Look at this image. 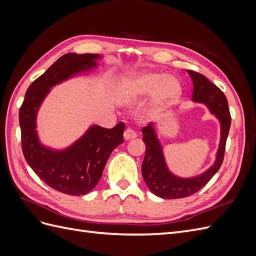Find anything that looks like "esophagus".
<instances>
[{
    "label": "esophagus",
    "mask_w": 256,
    "mask_h": 256,
    "mask_svg": "<svg viewBox=\"0 0 256 256\" xmlns=\"http://www.w3.org/2000/svg\"><path fill=\"white\" fill-rule=\"evenodd\" d=\"M124 138H125L126 141H129V140H131V138H136V134L134 132L132 129L128 128V129L125 130V132H124Z\"/></svg>",
    "instance_id": "1"
}]
</instances>
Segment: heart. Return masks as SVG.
<instances>
[{"instance_id":"obj_1","label":"heart","mask_w":256,"mask_h":256,"mask_svg":"<svg viewBox=\"0 0 256 256\" xmlns=\"http://www.w3.org/2000/svg\"><path fill=\"white\" fill-rule=\"evenodd\" d=\"M154 106L174 102L182 94V84L176 76L158 72H138L124 78L118 85V96L124 102H136L152 94Z\"/></svg>"}]
</instances>
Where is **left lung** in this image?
I'll return each mask as SVG.
<instances>
[{
	"label": "left lung",
	"instance_id": "obj_1",
	"mask_svg": "<svg viewBox=\"0 0 256 256\" xmlns=\"http://www.w3.org/2000/svg\"><path fill=\"white\" fill-rule=\"evenodd\" d=\"M188 74L193 82L192 102L205 104L220 122L219 148L216 150L214 164L204 173L191 178L178 177L170 171L166 166L164 150L154 128V124L144 127L142 134L146 150L142 164V175L150 190L162 198H182L194 194L202 189L218 172L226 152V138L230 127L228 99L223 92L205 76L192 70H188Z\"/></svg>",
	"mask_w": 256,
	"mask_h": 256
}]
</instances>
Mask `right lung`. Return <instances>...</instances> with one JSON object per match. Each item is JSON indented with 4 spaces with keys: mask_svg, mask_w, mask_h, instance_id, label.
<instances>
[{
    "mask_svg": "<svg viewBox=\"0 0 256 256\" xmlns=\"http://www.w3.org/2000/svg\"><path fill=\"white\" fill-rule=\"evenodd\" d=\"M99 54L67 53L30 85L19 112L22 152L28 166L49 187L69 196L86 194L96 187L111 152L124 142L125 124L106 129L90 126L65 150H53L38 138L36 118L51 88L98 66Z\"/></svg>",
    "mask_w": 256,
    "mask_h": 256,
    "instance_id": "1",
    "label": "right lung"
}]
</instances>
